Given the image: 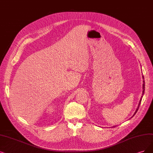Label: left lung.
I'll return each instance as SVG.
<instances>
[{
    "instance_id": "obj_1",
    "label": "left lung",
    "mask_w": 153,
    "mask_h": 153,
    "mask_svg": "<svg viewBox=\"0 0 153 153\" xmlns=\"http://www.w3.org/2000/svg\"><path fill=\"white\" fill-rule=\"evenodd\" d=\"M143 79H144V76H143ZM143 94H144V90H145V82H144V80H143ZM143 96L142 97H141V98H140V101H139V105H138V106H137V108L136 109V110H135V113H134V115L133 116H134L135 115V114H136L137 113V110H138V109H139V106H140V103H141V100H142V98H143ZM114 127H115V126H114Z\"/></svg>"
}]
</instances>
